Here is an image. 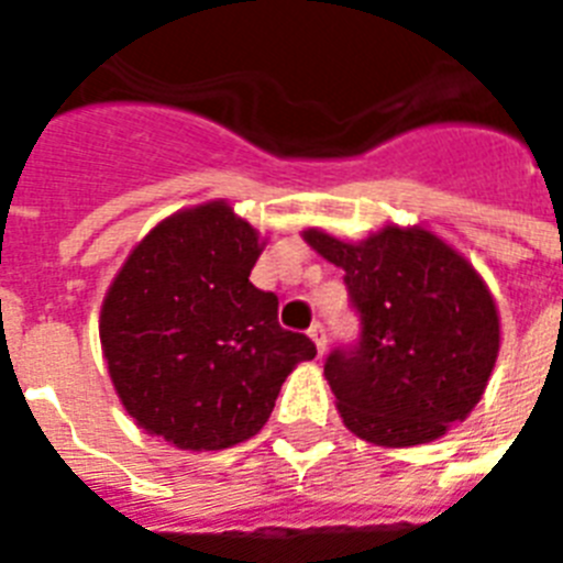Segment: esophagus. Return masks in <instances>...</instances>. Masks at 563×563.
Returning <instances> with one entry per match:
<instances>
[{
  "instance_id": "34e87169",
  "label": "esophagus",
  "mask_w": 563,
  "mask_h": 563,
  "mask_svg": "<svg viewBox=\"0 0 563 563\" xmlns=\"http://www.w3.org/2000/svg\"><path fill=\"white\" fill-rule=\"evenodd\" d=\"M309 339L316 342L318 353L327 351V330H324V324H321V321H316V324L309 327Z\"/></svg>"
}]
</instances>
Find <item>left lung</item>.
I'll return each mask as SVG.
<instances>
[{
    "instance_id": "left-lung-1",
    "label": "left lung",
    "mask_w": 563,
    "mask_h": 563,
    "mask_svg": "<svg viewBox=\"0 0 563 563\" xmlns=\"http://www.w3.org/2000/svg\"><path fill=\"white\" fill-rule=\"evenodd\" d=\"M344 268L360 339L324 376L344 427L379 446L435 441L479 402L499 351L494 298L473 265L423 228H385L360 245L307 230Z\"/></svg>"
}]
</instances>
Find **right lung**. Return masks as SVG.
<instances>
[{"mask_svg": "<svg viewBox=\"0 0 563 563\" xmlns=\"http://www.w3.org/2000/svg\"><path fill=\"white\" fill-rule=\"evenodd\" d=\"M260 236L224 201L161 221L110 286L101 347L128 415L180 450L256 435L280 385L316 356L251 277Z\"/></svg>", "mask_w": 563, "mask_h": 563, "instance_id": "obj_1", "label": "right lung"}]
</instances>
